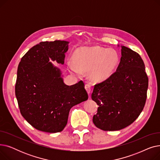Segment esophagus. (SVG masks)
Returning <instances> with one entry per match:
<instances>
[{
	"label": "esophagus",
	"instance_id": "1",
	"mask_svg": "<svg viewBox=\"0 0 160 160\" xmlns=\"http://www.w3.org/2000/svg\"><path fill=\"white\" fill-rule=\"evenodd\" d=\"M85 89H86V90L87 91L89 95L90 93H91V86L89 84V83H86V86H85Z\"/></svg>",
	"mask_w": 160,
	"mask_h": 160
}]
</instances>
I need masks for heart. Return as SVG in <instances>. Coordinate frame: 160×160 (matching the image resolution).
Instances as JSON below:
<instances>
[{
    "label": "heart",
    "instance_id": "obj_1",
    "mask_svg": "<svg viewBox=\"0 0 160 160\" xmlns=\"http://www.w3.org/2000/svg\"><path fill=\"white\" fill-rule=\"evenodd\" d=\"M120 63V56L113 48L98 46L82 47L76 50L74 58L67 60L69 70L76 74L89 71L94 82H102L110 78Z\"/></svg>",
    "mask_w": 160,
    "mask_h": 160
}]
</instances>
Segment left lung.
I'll return each mask as SVG.
<instances>
[{
    "label": "left lung",
    "mask_w": 160,
    "mask_h": 160,
    "mask_svg": "<svg viewBox=\"0 0 160 160\" xmlns=\"http://www.w3.org/2000/svg\"><path fill=\"white\" fill-rule=\"evenodd\" d=\"M121 47L116 72L96 84L91 94L92 100L99 106L93 122L104 131L120 130L130 125L143 110L147 99L148 78L144 62L138 53Z\"/></svg>",
    "instance_id": "left-lung-1"
}]
</instances>
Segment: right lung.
I'll return each instance as SVG.
<instances>
[{
  "mask_svg": "<svg viewBox=\"0 0 160 160\" xmlns=\"http://www.w3.org/2000/svg\"><path fill=\"white\" fill-rule=\"evenodd\" d=\"M69 43L60 40L41 42L23 56L18 66L15 96L21 113L42 132L62 131L71 108L88 98L82 81L66 85L60 69L50 62L63 65Z\"/></svg>",
  "mask_w": 160,
  "mask_h": 160,
  "instance_id": "right-lung-1",
  "label": "right lung"
}]
</instances>
